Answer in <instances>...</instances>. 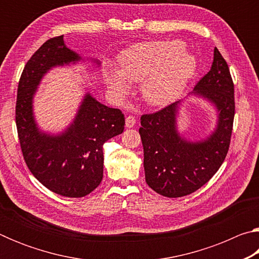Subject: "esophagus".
I'll return each instance as SVG.
<instances>
[{
	"mask_svg": "<svg viewBox=\"0 0 259 259\" xmlns=\"http://www.w3.org/2000/svg\"><path fill=\"white\" fill-rule=\"evenodd\" d=\"M135 124H136V119L134 116L129 115V116L125 117V126H126V128H133V126H135Z\"/></svg>",
	"mask_w": 259,
	"mask_h": 259,
	"instance_id": "obj_1",
	"label": "esophagus"
}]
</instances>
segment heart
<instances>
[{
	"label": "heart",
	"instance_id": "b5f03b06",
	"mask_svg": "<svg viewBox=\"0 0 259 259\" xmlns=\"http://www.w3.org/2000/svg\"><path fill=\"white\" fill-rule=\"evenodd\" d=\"M198 61L179 40L138 43L119 56V69L106 67L104 81L114 97L129 93L130 82H141L140 94L154 107L174 103L194 76Z\"/></svg>",
	"mask_w": 259,
	"mask_h": 259
}]
</instances>
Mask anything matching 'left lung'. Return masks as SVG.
Instances as JSON below:
<instances>
[{"instance_id":"obj_1","label":"left lung","mask_w":259,"mask_h":259,"mask_svg":"<svg viewBox=\"0 0 259 259\" xmlns=\"http://www.w3.org/2000/svg\"><path fill=\"white\" fill-rule=\"evenodd\" d=\"M188 97H198L216 109V125L204 138L187 139L177 121L185 99L140 117L144 170L147 185L166 198H181L209 182L224 162L234 119V85L229 66L217 48L210 71Z\"/></svg>"}]
</instances>
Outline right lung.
Listing matches in <instances>:
<instances>
[{"label": "right lung", "mask_w": 259, "mask_h": 259, "mask_svg": "<svg viewBox=\"0 0 259 259\" xmlns=\"http://www.w3.org/2000/svg\"><path fill=\"white\" fill-rule=\"evenodd\" d=\"M89 63L67 48L64 35L43 43L21 74L16 104V124L26 164L43 186L67 198H82L103 179V145L123 133L124 115L120 109L99 103L87 93L73 121L57 134L41 130L34 115V97L42 78L52 68Z\"/></svg>", "instance_id": "obj_1"}]
</instances>
